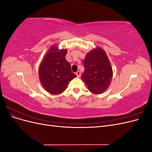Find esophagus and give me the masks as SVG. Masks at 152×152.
Returning <instances> with one entry per match:
<instances>
[{
    "label": "esophagus",
    "instance_id": "obj_1",
    "mask_svg": "<svg viewBox=\"0 0 152 152\" xmlns=\"http://www.w3.org/2000/svg\"><path fill=\"white\" fill-rule=\"evenodd\" d=\"M75 74H76V75L77 76V77H80V72H79V71H77L76 73H75Z\"/></svg>",
    "mask_w": 152,
    "mask_h": 152
}]
</instances>
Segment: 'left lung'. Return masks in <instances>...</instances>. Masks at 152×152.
I'll use <instances>...</instances> for the list:
<instances>
[{
    "mask_svg": "<svg viewBox=\"0 0 152 152\" xmlns=\"http://www.w3.org/2000/svg\"><path fill=\"white\" fill-rule=\"evenodd\" d=\"M84 66L82 80L93 93H103L110 86L113 75L111 64L104 50L99 47L91 50L86 54Z\"/></svg>",
    "mask_w": 152,
    "mask_h": 152,
    "instance_id": "1",
    "label": "left lung"
}]
</instances>
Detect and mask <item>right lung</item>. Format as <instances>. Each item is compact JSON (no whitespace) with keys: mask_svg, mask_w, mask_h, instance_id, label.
I'll return each instance as SVG.
<instances>
[{"mask_svg":"<svg viewBox=\"0 0 152 152\" xmlns=\"http://www.w3.org/2000/svg\"><path fill=\"white\" fill-rule=\"evenodd\" d=\"M66 49L59 50L53 45L42 59L39 68L40 83L44 89L52 94L65 91L69 82L77 75L71 70V65L65 59Z\"/></svg>","mask_w":152,"mask_h":152,"instance_id":"obj_1","label":"right lung"}]
</instances>
